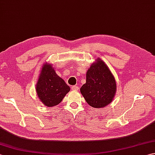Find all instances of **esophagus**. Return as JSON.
<instances>
[{
  "mask_svg": "<svg viewBox=\"0 0 155 155\" xmlns=\"http://www.w3.org/2000/svg\"><path fill=\"white\" fill-rule=\"evenodd\" d=\"M71 89L72 90V91H78V86H72V87H71Z\"/></svg>",
  "mask_w": 155,
  "mask_h": 155,
  "instance_id": "1",
  "label": "esophagus"
}]
</instances>
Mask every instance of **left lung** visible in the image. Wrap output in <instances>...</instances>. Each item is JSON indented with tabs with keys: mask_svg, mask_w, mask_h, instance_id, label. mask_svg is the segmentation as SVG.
<instances>
[{
	"mask_svg": "<svg viewBox=\"0 0 155 155\" xmlns=\"http://www.w3.org/2000/svg\"><path fill=\"white\" fill-rule=\"evenodd\" d=\"M87 103L95 108L109 104L117 92L114 76L105 62L98 58L91 64L86 74V83L81 88Z\"/></svg>",
	"mask_w": 155,
	"mask_h": 155,
	"instance_id": "1",
	"label": "left lung"
}]
</instances>
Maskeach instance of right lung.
I'll return each instance as SVG.
<instances>
[{
    "label": "right lung",
    "instance_id": "right-lung-1",
    "mask_svg": "<svg viewBox=\"0 0 155 155\" xmlns=\"http://www.w3.org/2000/svg\"><path fill=\"white\" fill-rule=\"evenodd\" d=\"M69 91L70 87L56 73L52 64L45 62L36 84V93L39 100L48 107L57 106Z\"/></svg>",
    "mask_w": 155,
    "mask_h": 155
}]
</instances>
